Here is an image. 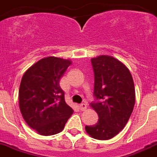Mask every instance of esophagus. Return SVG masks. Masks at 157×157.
<instances>
[{
  "mask_svg": "<svg viewBox=\"0 0 157 157\" xmlns=\"http://www.w3.org/2000/svg\"><path fill=\"white\" fill-rule=\"evenodd\" d=\"M79 108H80V111H85L87 109V105L86 103H81V104H80V106H79Z\"/></svg>",
  "mask_w": 157,
  "mask_h": 157,
  "instance_id": "1",
  "label": "esophagus"
}]
</instances>
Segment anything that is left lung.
Masks as SVG:
<instances>
[{"instance_id": "obj_1", "label": "left lung", "mask_w": 157, "mask_h": 157, "mask_svg": "<svg viewBox=\"0 0 157 157\" xmlns=\"http://www.w3.org/2000/svg\"><path fill=\"white\" fill-rule=\"evenodd\" d=\"M95 101L91 103L98 122L86 126V132L97 140L116 136L127 123L135 103L131 73L122 62L107 55L92 58Z\"/></svg>"}]
</instances>
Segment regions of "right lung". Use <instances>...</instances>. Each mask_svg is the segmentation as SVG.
Here are the masks:
<instances>
[{
  "label": "right lung",
  "mask_w": 157,
  "mask_h": 157,
  "mask_svg": "<svg viewBox=\"0 0 157 157\" xmlns=\"http://www.w3.org/2000/svg\"><path fill=\"white\" fill-rule=\"evenodd\" d=\"M71 62L56 57L39 60L26 71L19 90L22 116L43 136L62 131L73 112L65 100L59 81Z\"/></svg>",
  "instance_id": "1"
}]
</instances>
